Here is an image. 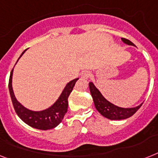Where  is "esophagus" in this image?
I'll return each mask as SVG.
<instances>
[{"instance_id": "esophagus-1", "label": "esophagus", "mask_w": 158, "mask_h": 158, "mask_svg": "<svg viewBox=\"0 0 158 158\" xmlns=\"http://www.w3.org/2000/svg\"><path fill=\"white\" fill-rule=\"evenodd\" d=\"M91 76V73L88 70H85V71H83L81 73V77L83 79H88V78H90Z\"/></svg>"}]
</instances>
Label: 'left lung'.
Instances as JSON below:
<instances>
[{"mask_svg":"<svg viewBox=\"0 0 158 158\" xmlns=\"http://www.w3.org/2000/svg\"><path fill=\"white\" fill-rule=\"evenodd\" d=\"M122 40L128 45H134V44L130 41L129 40L122 38ZM89 88H90L92 99L94 101L95 107L98 110V112L106 118L111 119V120H122V119L128 118L132 116L142 106L141 104L135 108H121V107L113 105L110 101H107L92 82L89 83Z\"/></svg>","mask_w":158,"mask_h":158,"instance_id":"8db88e82","label":"left lung"}]
</instances>
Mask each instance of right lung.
<instances>
[{"mask_svg":"<svg viewBox=\"0 0 158 158\" xmlns=\"http://www.w3.org/2000/svg\"><path fill=\"white\" fill-rule=\"evenodd\" d=\"M24 52L25 51L23 52L21 56L23 54ZM13 70L10 72V80H9V90H10L13 106H14V108H15V112L18 116L25 123L34 128L40 129V130L46 131L56 127L62 121L66 113L67 112L68 97L70 96V92H72L73 88L79 79H73L72 81H70V83L66 84V88H64L61 96L51 107L45 110H43V111L35 112V111H31V110L26 109L15 98L12 88Z\"/></svg>","mask_w":158,"mask_h":158,"instance_id":"obj_1","label":"right lung"}]
</instances>
